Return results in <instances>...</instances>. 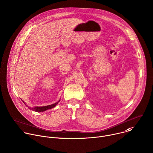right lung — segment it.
<instances>
[{
	"instance_id": "obj_1",
	"label": "right lung",
	"mask_w": 153,
	"mask_h": 153,
	"mask_svg": "<svg viewBox=\"0 0 153 153\" xmlns=\"http://www.w3.org/2000/svg\"><path fill=\"white\" fill-rule=\"evenodd\" d=\"M22 101L25 103V105H26V106L28 107V108H29V109H30V110H32V111H35V112H44V111H47V110H48V109H52V108H53L54 107H55V106L58 105V103L60 101V100L58 101V102H56V103H54V104H53V105H48V106H35V107H33V108L28 106L25 103V101Z\"/></svg>"
}]
</instances>
